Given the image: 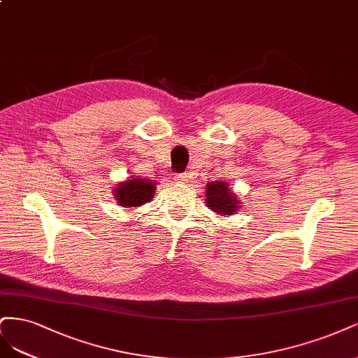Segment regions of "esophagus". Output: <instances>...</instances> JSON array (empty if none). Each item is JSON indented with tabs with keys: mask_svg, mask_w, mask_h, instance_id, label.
<instances>
[{
	"mask_svg": "<svg viewBox=\"0 0 358 358\" xmlns=\"http://www.w3.org/2000/svg\"><path fill=\"white\" fill-rule=\"evenodd\" d=\"M176 181H177L178 184H182V186H190L192 177L186 172V174H178V176L176 177Z\"/></svg>",
	"mask_w": 358,
	"mask_h": 358,
	"instance_id": "1",
	"label": "esophagus"
}]
</instances>
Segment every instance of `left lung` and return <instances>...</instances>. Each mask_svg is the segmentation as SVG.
<instances>
[{"instance_id": "left-lung-1", "label": "left lung", "mask_w": 358, "mask_h": 358, "mask_svg": "<svg viewBox=\"0 0 358 358\" xmlns=\"http://www.w3.org/2000/svg\"><path fill=\"white\" fill-rule=\"evenodd\" d=\"M205 198L206 206L217 215H234L239 211L241 202L238 194L232 192L226 181H213L205 182Z\"/></svg>"}]
</instances>
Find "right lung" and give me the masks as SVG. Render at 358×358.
Wrapping results in <instances>:
<instances>
[{
  "instance_id": "obj_1",
  "label": "right lung",
  "mask_w": 358,
  "mask_h": 358,
  "mask_svg": "<svg viewBox=\"0 0 358 358\" xmlns=\"http://www.w3.org/2000/svg\"><path fill=\"white\" fill-rule=\"evenodd\" d=\"M157 182L155 180H148L143 177H128V180L116 184L113 193L114 201L122 208L134 210L153 199Z\"/></svg>"
}]
</instances>
